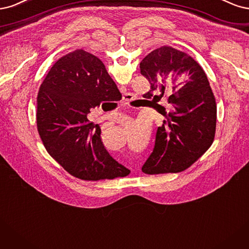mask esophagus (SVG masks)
Returning <instances> with one entry per match:
<instances>
[{"mask_svg": "<svg viewBox=\"0 0 249 249\" xmlns=\"http://www.w3.org/2000/svg\"><path fill=\"white\" fill-rule=\"evenodd\" d=\"M133 94H131V93H125L124 94V97H123V100L126 102V104L129 102V101H131L132 99H133Z\"/></svg>", "mask_w": 249, "mask_h": 249, "instance_id": "1", "label": "esophagus"}]
</instances>
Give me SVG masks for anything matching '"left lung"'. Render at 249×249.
Here are the masks:
<instances>
[{
    "mask_svg": "<svg viewBox=\"0 0 249 249\" xmlns=\"http://www.w3.org/2000/svg\"><path fill=\"white\" fill-rule=\"evenodd\" d=\"M155 100L172 89L171 109L157 128L155 145L142 171L148 175L185 171L212 145L216 129V102L203 68L187 53L171 46L151 52L140 64ZM186 77L179 83L178 78ZM160 90L161 95L157 92Z\"/></svg>",
    "mask_w": 249,
    "mask_h": 249,
    "instance_id": "8db88e82",
    "label": "left lung"
}]
</instances>
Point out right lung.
<instances>
[{"label": "right lung", "mask_w": 249, "mask_h": 249, "mask_svg": "<svg viewBox=\"0 0 249 249\" xmlns=\"http://www.w3.org/2000/svg\"><path fill=\"white\" fill-rule=\"evenodd\" d=\"M121 98L104 64L92 53L77 50L52 67L38 93L37 128L47 152L70 175L87 181L126 176L127 168L104 148L99 125L87 118L91 108Z\"/></svg>", "instance_id": "obj_1"}]
</instances>
